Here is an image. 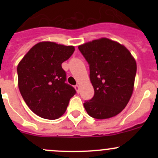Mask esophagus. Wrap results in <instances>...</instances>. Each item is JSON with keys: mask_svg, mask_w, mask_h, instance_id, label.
<instances>
[{"mask_svg": "<svg viewBox=\"0 0 158 158\" xmlns=\"http://www.w3.org/2000/svg\"><path fill=\"white\" fill-rule=\"evenodd\" d=\"M75 89H76V92H77L78 93H79V85H76V86H75Z\"/></svg>", "mask_w": 158, "mask_h": 158, "instance_id": "obj_1", "label": "esophagus"}]
</instances>
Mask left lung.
I'll return each instance as SVG.
<instances>
[{
	"label": "left lung",
	"mask_w": 158,
	"mask_h": 158,
	"mask_svg": "<svg viewBox=\"0 0 158 158\" xmlns=\"http://www.w3.org/2000/svg\"><path fill=\"white\" fill-rule=\"evenodd\" d=\"M88 62L95 94L83 106L91 117L106 119L121 112L134 89L136 61L125 46L101 38L79 46Z\"/></svg>",
	"instance_id": "1"
}]
</instances>
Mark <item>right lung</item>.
I'll use <instances>...</instances> for the list:
<instances>
[{"mask_svg":"<svg viewBox=\"0 0 158 158\" xmlns=\"http://www.w3.org/2000/svg\"><path fill=\"white\" fill-rule=\"evenodd\" d=\"M73 46L40 42L17 66L18 87L26 104L43 118L55 120L66 111L76 90L66 83L62 63L73 55Z\"/></svg>","mask_w":158,"mask_h":158,"instance_id":"right-lung-1","label":"right lung"}]
</instances>
